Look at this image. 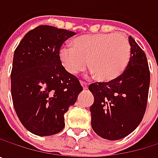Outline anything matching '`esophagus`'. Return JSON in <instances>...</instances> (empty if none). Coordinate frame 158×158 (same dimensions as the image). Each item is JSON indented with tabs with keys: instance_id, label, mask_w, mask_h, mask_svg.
Segmentation results:
<instances>
[{
	"instance_id": "esophagus-1",
	"label": "esophagus",
	"mask_w": 158,
	"mask_h": 158,
	"mask_svg": "<svg viewBox=\"0 0 158 158\" xmlns=\"http://www.w3.org/2000/svg\"><path fill=\"white\" fill-rule=\"evenodd\" d=\"M80 84H81V86H82L83 89H88V87H89V84H88V83H86V82H84V81H81V82H80Z\"/></svg>"
}]
</instances>
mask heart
I'll return each instance as SVG.
<instances>
[{
  "label": "heart",
  "mask_w": 158,
  "mask_h": 158,
  "mask_svg": "<svg viewBox=\"0 0 158 158\" xmlns=\"http://www.w3.org/2000/svg\"><path fill=\"white\" fill-rule=\"evenodd\" d=\"M131 56V46L123 34L102 33L83 35L73 41V48L64 45L59 49V59L64 69L72 75L88 67L95 79L109 82L117 79L126 69Z\"/></svg>",
  "instance_id": "heart-1"
}]
</instances>
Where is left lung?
<instances>
[{"label":"left lung","mask_w":158,"mask_h":158,"mask_svg":"<svg viewBox=\"0 0 158 158\" xmlns=\"http://www.w3.org/2000/svg\"><path fill=\"white\" fill-rule=\"evenodd\" d=\"M131 57L124 71L109 82L89 86L94 96L90 106L91 126L101 137L119 140L131 134L144 115L150 85V71L143 49L129 36Z\"/></svg>","instance_id":"left-lung-1"}]
</instances>
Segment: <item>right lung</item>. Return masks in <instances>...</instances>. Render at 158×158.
<instances>
[{
    "label": "right lung",
    "instance_id": "1",
    "mask_svg": "<svg viewBox=\"0 0 158 158\" xmlns=\"http://www.w3.org/2000/svg\"><path fill=\"white\" fill-rule=\"evenodd\" d=\"M76 33L50 25L29 31L16 48L11 72L14 107L22 124L39 136L65 127L64 114L75 104L82 87L59 59L63 43Z\"/></svg>",
    "mask_w": 158,
    "mask_h": 158
}]
</instances>
